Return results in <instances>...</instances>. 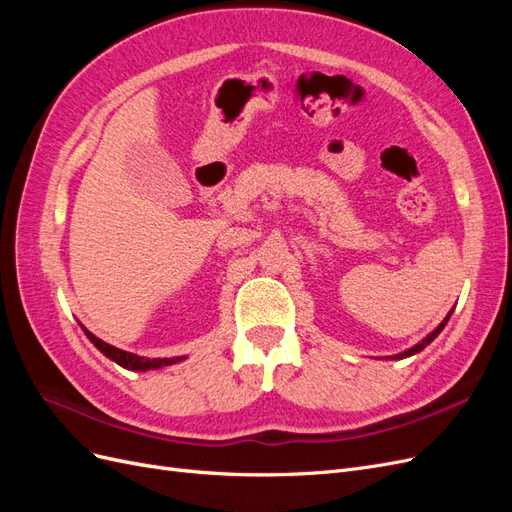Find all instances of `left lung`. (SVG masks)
Masks as SVG:
<instances>
[{
	"instance_id": "1",
	"label": "left lung",
	"mask_w": 512,
	"mask_h": 512,
	"mask_svg": "<svg viewBox=\"0 0 512 512\" xmlns=\"http://www.w3.org/2000/svg\"><path fill=\"white\" fill-rule=\"evenodd\" d=\"M453 309H455V307H453ZM453 309H451V312H448V314H446V318H444V320H442V322L438 324V327H436V329H433V331H431V333H429L427 337H423V339H421V342H418V344H416V346H412V348H408V350H404V352H399V354L391 356V359H397V361H399V359H408V356H412V354H416V352H421V350H423L425 346H429V344L433 342V339H436V337L440 335V331H442V329L446 327V322H448V320H451V314H453Z\"/></svg>"
}]
</instances>
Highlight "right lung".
Masks as SVG:
<instances>
[{
	"mask_svg": "<svg viewBox=\"0 0 512 512\" xmlns=\"http://www.w3.org/2000/svg\"><path fill=\"white\" fill-rule=\"evenodd\" d=\"M83 327V324H81ZM85 335L89 337V342L94 344L104 356H108V359L115 361L117 365L126 367V369H132V371H147V369H160V367H168V365H175L179 361H183V356H175V359H145V356H138V354H132V352H126L121 348H115L111 344L102 342L100 337H96L94 333H89L85 327H83Z\"/></svg>",
	"mask_w": 512,
	"mask_h": 512,
	"instance_id": "add662e5",
	"label": "right lung"
}]
</instances>
